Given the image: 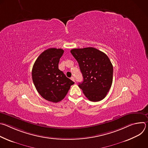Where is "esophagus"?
<instances>
[{"instance_id":"obj_1","label":"esophagus","mask_w":148,"mask_h":148,"mask_svg":"<svg viewBox=\"0 0 148 148\" xmlns=\"http://www.w3.org/2000/svg\"><path fill=\"white\" fill-rule=\"evenodd\" d=\"M71 80H73V81H74V82H75V78H74V77H72L71 78Z\"/></svg>"}]
</instances>
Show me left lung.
<instances>
[{"instance_id":"left-lung-1","label":"left lung","mask_w":148,"mask_h":148,"mask_svg":"<svg viewBox=\"0 0 148 148\" xmlns=\"http://www.w3.org/2000/svg\"><path fill=\"white\" fill-rule=\"evenodd\" d=\"M70 52L78 62L83 76L78 87L90 101H101L112 83L113 66L108 57L94 47L74 49Z\"/></svg>"}]
</instances>
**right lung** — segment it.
Here are the masks:
<instances>
[{
  "label": "right lung",
  "instance_id": "obj_1",
  "mask_svg": "<svg viewBox=\"0 0 148 148\" xmlns=\"http://www.w3.org/2000/svg\"><path fill=\"white\" fill-rule=\"evenodd\" d=\"M63 53L61 49H49L38 57L32 69V79L37 91L45 99L55 103L64 99L74 84L58 69Z\"/></svg>",
  "mask_w": 148,
  "mask_h": 148
}]
</instances>
